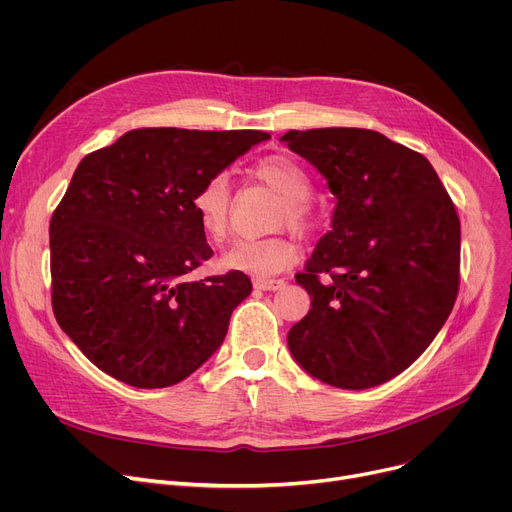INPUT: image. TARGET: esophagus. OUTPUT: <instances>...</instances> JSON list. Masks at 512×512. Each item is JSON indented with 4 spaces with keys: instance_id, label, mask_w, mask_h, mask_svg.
Segmentation results:
<instances>
[{
    "instance_id": "34e87169",
    "label": "esophagus",
    "mask_w": 512,
    "mask_h": 512,
    "mask_svg": "<svg viewBox=\"0 0 512 512\" xmlns=\"http://www.w3.org/2000/svg\"><path fill=\"white\" fill-rule=\"evenodd\" d=\"M255 286L259 290H278L284 286V280H276V278H259L255 280Z\"/></svg>"
}]
</instances>
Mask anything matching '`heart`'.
<instances>
[{
	"label": "heart",
	"mask_w": 512,
	"mask_h": 512,
	"mask_svg": "<svg viewBox=\"0 0 512 512\" xmlns=\"http://www.w3.org/2000/svg\"><path fill=\"white\" fill-rule=\"evenodd\" d=\"M253 176L270 186L280 197L276 226H288L299 234H311L317 226V211L309 199L313 193L311 174L290 155H270L253 166ZM193 209L203 234L220 242L228 234L230 222V178L226 172L209 176L193 195ZM299 259L292 236L234 240L218 259L220 270L249 276H274L286 272Z\"/></svg>",
	"instance_id": "b5f03b06"
}]
</instances>
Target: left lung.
I'll use <instances>...</instances> for the list:
<instances>
[{
    "mask_svg": "<svg viewBox=\"0 0 512 512\" xmlns=\"http://www.w3.org/2000/svg\"><path fill=\"white\" fill-rule=\"evenodd\" d=\"M328 180L332 230L297 274L311 309L288 348L313 378L363 390L432 344L461 284V220L429 161L367 128L288 130Z\"/></svg>",
    "mask_w": 512,
    "mask_h": 512,
    "instance_id": "1",
    "label": "left lung"
}]
</instances>
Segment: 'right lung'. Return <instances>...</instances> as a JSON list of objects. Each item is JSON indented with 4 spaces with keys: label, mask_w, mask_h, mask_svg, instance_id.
Masks as SVG:
<instances>
[{
    "label": "right lung",
    "mask_w": 512,
    "mask_h": 512,
    "mask_svg": "<svg viewBox=\"0 0 512 512\" xmlns=\"http://www.w3.org/2000/svg\"><path fill=\"white\" fill-rule=\"evenodd\" d=\"M265 139L261 130L137 128L80 161L49 222L51 307L101 371L166 388L218 351L251 280H191L213 255L193 195Z\"/></svg>",
    "instance_id": "right-lung-1"
}]
</instances>
